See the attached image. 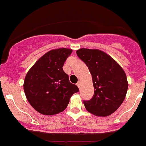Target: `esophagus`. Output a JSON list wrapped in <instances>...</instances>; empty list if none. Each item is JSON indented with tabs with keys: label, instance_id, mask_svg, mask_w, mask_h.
Wrapping results in <instances>:
<instances>
[{
	"label": "esophagus",
	"instance_id": "obj_1",
	"mask_svg": "<svg viewBox=\"0 0 146 146\" xmlns=\"http://www.w3.org/2000/svg\"><path fill=\"white\" fill-rule=\"evenodd\" d=\"M77 87L79 88H80V86H81V82H78L77 83Z\"/></svg>",
	"mask_w": 146,
	"mask_h": 146
}]
</instances>
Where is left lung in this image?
<instances>
[{
    "label": "left lung",
    "instance_id": "obj_1",
    "mask_svg": "<svg viewBox=\"0 0 146 146\" xmlns=\"http://www.w3.org/2000/svg\"><path fill=\"white\" fill-rule=\"evenodd\" d=\"M77 55L88 68L93 79L94 94L83 101L89 113L96 116H108L123 103L128 82L123 69L110 55L99 50L80 49Z\"/></svg>",
    "mask_w": 146,
    "mask_h": 146
}]
</instances>
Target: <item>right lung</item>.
Masks as SVG:
<instances>
[{
    "instance_id": "obj_1",
    "label": "right lung",
    "mask_w": 146,
    "mask_h": 146,
    "mask_svg": "<svg viewBox=\"0 0 146 146\" xmlns=\"http://www.w3.org/2000/svg\"><path fill=\"white\" fill-rule=\"evenodd\" d=\"M72 50L60 48L40 58L25 76L24 91L28 102L38 113L47 115L64 111L71 96L79 91L63 70Z\"/></svg>"
}]
</instances>
